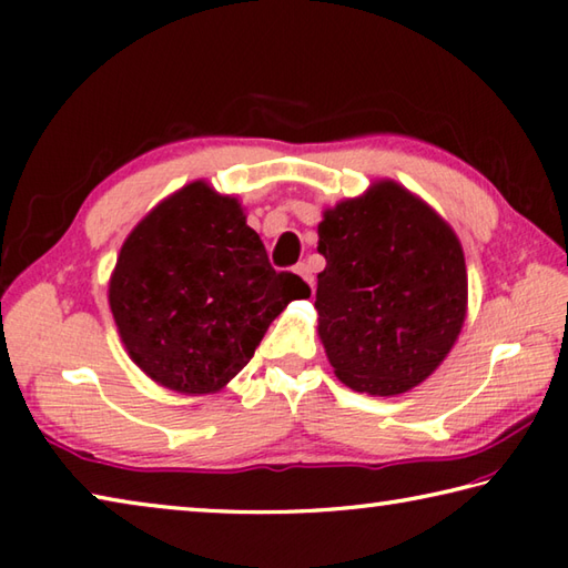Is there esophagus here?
<instances>
[{
	"mask_svg": "<svg viewBox=\"0 0 568 568\" xmlns=\"http://www.w3.org/2000/svg\"><path fill=\"white\" fill-rule=\"evenodd\" d=\"M295 273L301 275L307 285H311V291H315V277H313L311 265H307V263H297V265H295Z\"/></svg>",
	"mask_w": 568,
	"mask_h": 568,
	"instance_id": "1",
	"label": "esophagus"
}]
</instances>
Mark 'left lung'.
Returning a JSON list of instances; mask_svg holds the SVG:
<instances>
[{
	"mask_svg": "<svg viewBox=\"0 0 568 568\" xmlns=\"http://www.w3.org/2000/svg\"><path fill=\"white\" fill-rule=\"evenodd\" d=\"M317 333L347 387L389 397L447 357L467 313L455 231L395 181L337 203L317 225Z\"/></svg>",
	"mask_w": 568,
	"mask_h": 568,
	"instance_id": "8db88e82",
	"label": "left lung"
}]
</instances>
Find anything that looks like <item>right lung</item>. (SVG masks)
Instances as JSON below:
<instances>
[{
  "mask_svg": "<svg viewBox=\"0 0 568 568\" xmlns=\"http://www.w3.org/2000/svg\"><path fill=\"white\" fill-rule=\"evenodd\" d=\"M297 297H311L303 277L275 271L241 203L203 181L183 185L131 231L109 283L131 359L183 395H209L239 375Z\"/></svg>",
  "mask_w": 568,
  "mask_h": 568,
  "instance_id": "right-lung-1",
  "label": "right lung"
}]
</instances>
